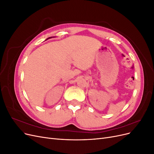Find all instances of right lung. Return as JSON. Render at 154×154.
Here are the masks:
<instances>
[{"mask_svg":"<svg viewBox=\"0 0 154 154\" xmlns=\"http://www.w3.org/2000/svg\"><path fill=\"white\" fill-rule=\"evenodd\" d=\"M52 38V37H49V38Z\"/></svg>","mask_w":154,"mask_h":154,"instance_id":"right-lung-1","label":"right lung"}]
</instances>
